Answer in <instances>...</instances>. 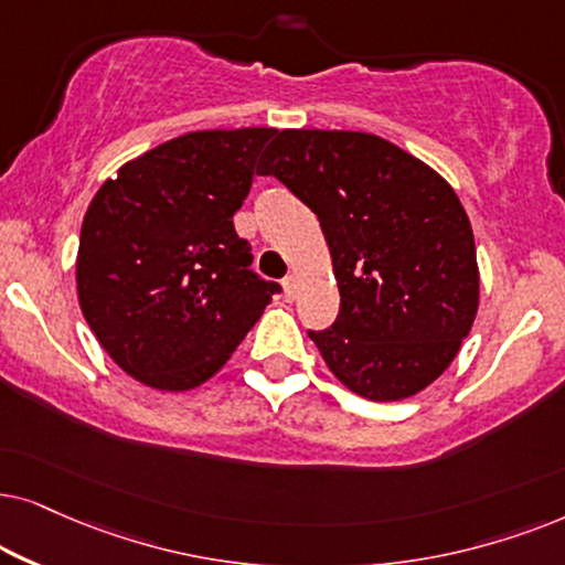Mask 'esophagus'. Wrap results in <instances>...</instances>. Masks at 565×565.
<instances>
[{"instance_id":"34e87169","label":"esophagus","mask_w":565,"mask_h":565,"mask_svg":"<svg viewBox=\"0 0 565 565\" xmlns=\"http://www.w3.org/2000/svg\"><path fill=\"white\" fill-rule=\"evenodd\" d=\"M281 284H284V297H287L289 302H291V299L297 297V289H299V278H297L295 274H289L287 278H284Z\"/></svg>"}]
</instances>
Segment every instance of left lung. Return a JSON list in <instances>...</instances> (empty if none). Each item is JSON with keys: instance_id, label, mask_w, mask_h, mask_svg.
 I'll list each match as a JSON object with an SVG mask.
<instances>
[{"instance_id": "obj_1", "label": "left lung", "mask_w": 565, "mask_h": 565, "mask_svg": "<svg viewBox=\"0 0 565 565\" xmlns=\"http://www.w3.org/2000/svg\"><path fill=\"white\" fill-rule=\"evenodd\" d=\"M263 175L318 214L341 312L307 330L330 372L370 401H403L452 364L478 312L476 239L439 172L361 131L284 129Z\"/></svg>"}]
</instances>
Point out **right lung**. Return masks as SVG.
Wrapping results in <instances>:
<instances>
[{
    "instance_id": "1",
    "label": "right lung",
    "mask_w": 565,
    "mask_h": 565,
    "mask_svg": "<svg viewBox=\"0 0 565 565\" xmlns=\"http://www.w3.org/2000/svg\"><path fill=\"white\" fill-rule=\"evenodd\" d=\"M274 134H183L95 193L79 235V307L108 356L145 385L199 387L281 291L250 268L232 222Z\"/></svg>"
}]
</instances>
